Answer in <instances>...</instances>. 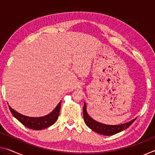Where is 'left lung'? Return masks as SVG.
Instances as JSON below:
<instances>
[{"label": "left lung", "instance_id": "obj_1", "mask_svg": "<svg viewBox=\"0 0 155 155\" xmlns=\"http://www.w3.org/2000/svg\"><path fill=\"white\" fill-rule=\"evenodd\" d=\"M83 118L86 125L91 130L95 131L97 133H99V134L107 136L115 135L127 129L136 120V118H135L130 122L118 125H108L103 124V123L94 120L89 115L87 112V106H86L85 103H84L83 107Z\"/></svg>", "mask_w": 155, "mask_h": 155}]
</instances>
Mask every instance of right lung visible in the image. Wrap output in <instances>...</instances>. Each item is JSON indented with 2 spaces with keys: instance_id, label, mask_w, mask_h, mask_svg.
Here are the masks:
<instances>
[{
  "instance_id": "right-lung-1",
  "label": "right lung",
  "mask_w": 155,
  "mask_h": 155,
  "mask_svg": "<svg viewBox=\"0 0 155 155\" xmlns=\"http://www.w3.org/2000/svg\"><path fill=\"white\" fill-rule=\"evenodd\" d=\"M61 101L56 106L53 111H51L48 115L41 117H28L26 115L20 114V113L15 111L11 107L9 106V108L11 111L12 115L20 121L26 127L33 130H41L44 128L51 127L58 119L60 108H61Z\"/></svg>"
}]
</instances>
